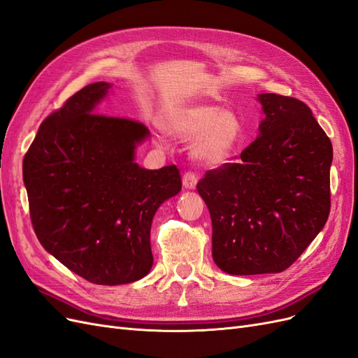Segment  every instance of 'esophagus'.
Segmentation results:
<instances>
[{
    "label": "esophagus",
    "mask_w": 358,
    "mask_h": 358,
    "mask_svg": "<svg viewBox=\"0 0 358 358\" xmlns=\"http://www.w3.org/2000/svg\"><path fill=\"white\" fill-rule=\"evenodd\" d=\"M182 180H183V187L185 188H188V189H194L196 188V185H197V180H199V178H197V175L194 171H185L183 173V178H182Z\"/></svg>",
    "instance_id": "esophagus-1"
}]
</instances>
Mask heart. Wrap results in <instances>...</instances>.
Returning <instances> with one entry per match:
<instances>
[{
  "instance_id": "heart-1",
  "label": "heart",
  "mask_w": 358,
  "mask_h": 358,
  "mask_svg": "<svg viewBox=\"0 0 358 358\" xmlns=\"http://www.w3.org/2000/svg\"><path fill=\"white\" fill-rule=\"evenodd\" d=\"M164 125L178 138L197 137L192 152L208 164H220L229 158L242 133L241 121L234 113L204 103L178 107L166 117Z\"/></svg>"
}]
</instances>
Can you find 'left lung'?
<instances>
[{"label": "left lung", "mask_w": 358, "mask_h": 358, "mask_svg": "<svg viewBox=\"0 0 358 358\" xmlns=\"http://www.w3.org/2000/svg\"><path fill=\"white\" fill-rule=\"evenodd\" d=\"M258 101L266 115L258 137L197 183L212 220L213 262L230 275L284 272L330 213V138L303 101L278 94Z\"/></svg>", "instance_id": "1"}]
</instances>
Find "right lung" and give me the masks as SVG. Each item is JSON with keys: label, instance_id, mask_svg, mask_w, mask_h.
<instances>
[{"label": "right lung", "instance_id": "right-lung-1", "mask_svg": "<svg viewBox=\"0 0 358 358\" xmlns=\"http://www.w3.org/2000/svg\"><path fill=\"white\" fill-rule=\"evenodd\" d=\"M109 90L110 83H91L50 113L22 166L37 239L96 285L149 273L154 215L182 189L175 164L146 170L134 161L136 146L149 136L142 122L95 113Z\"/></svg>", "mask_w": 358, "mask_h": 358}]
</instances>
